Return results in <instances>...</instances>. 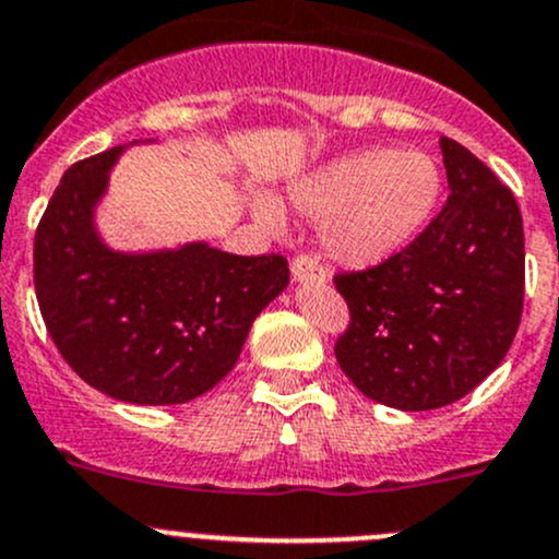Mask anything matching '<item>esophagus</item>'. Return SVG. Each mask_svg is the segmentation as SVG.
Masks as SVG:
<instances>
[{"label":"esophagus","instance_id":"34e87169","mask_svg":"<svg viewBox=\"0 0 559 559\" xmlns=\"http://www.w3.org/2000/svg\"><path fill=\"white\" fill-rule=\"evenodd\" d=\"M290 272L296 282H325L328 277L325 266H322L320 258L312 255V252H301V255L293 258Z\"/></svg>","mask_w":559,"mask_h":559}]
</instances>
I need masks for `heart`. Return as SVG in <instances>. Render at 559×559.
Here are the masks:
<instances>
[{
  "label": "heart",
  "instance_id": "heart-1",
  "mask_svg": "<svg viewBox=\"0 0 559 559\" xmlns=\"http://www.w3.org/2000/svg\"><path fill=\"white\" fill-rule=\"evenodd\" d=\"M444 169L419 147H368L342 155L293 188L301 215L322 221L328 255L373 266L412 245L439 210ZM274 217V206H266Z\"/></svg>",
  "mask_w": 559,
  "mask_h": 559
}]
</instances>
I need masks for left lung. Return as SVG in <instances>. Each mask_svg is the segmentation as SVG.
<instances>
[{"label": "left lung", "mask_w": 559, "mask_h": 559, "mask_svg": "<svg viewBox=\"0 0 559 559\" xmlns=\"http://www.w3.org/2000/svg\"><path fill=\"white\" fill-rule=\"evenodd\" d=\"M450 195L412 245L333 285L349 309L338 366L371 401L425 412L468 395L509 353L525 301L514 193L441 136Z\"/></svg>", "instance_id": "left-lung-1"}]
</instances>
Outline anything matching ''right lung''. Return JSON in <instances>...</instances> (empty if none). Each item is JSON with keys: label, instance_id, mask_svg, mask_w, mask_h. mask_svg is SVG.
Instances as JSON below:
<instances>
[{"label": "right lung", "instance_id": "right-lung-1", "mask_svg": "<svg viewBox=\"0 0 559 559\" xmlns=\"http://www.w3.org/2000/svg\"><path fill=\"white\" fill-rule=\"evenodd\" d=\"M123 145L64 171L34 234V290L61 358L126 404H186L215 388L252 320L285 290L280 252L234 255L195 241L120 255L94 231V204Z\"/></svg>", "mask_w": 559, "mask_h": 559}]
</instances>
